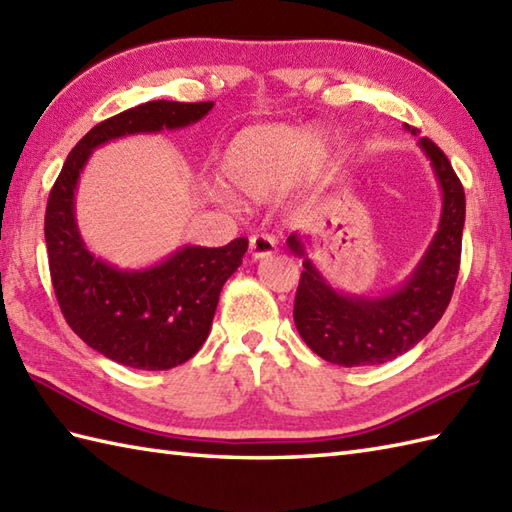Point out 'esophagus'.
<instances>
[{"instance_id":"obj_1","label":"esophagus","mask_w":512,"mask_h":512,"mask_svg":"<svg viewBox=\"0 0 512 512\" xmlns=\"http://www.w3.org/2000/svg\"><path fill=\"white\" fill-rule=\"evenodd\" d=\"M275 250H277V239L273 235L257 233V235L250 237V255H253L255 259L273 255Z\"/></svg>"}]
</instances>
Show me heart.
<instances>
[{"label":"heart","instance_id":"1","mask_svg":"<svg viewBox=\"0 0 512 512\" xmlns=\"http://www.w3.org/2000/svg\"><path fill=\"white\" fill-rule=\"evenodd\" d=\"M332 145L306 127L268 123L237 132L220 156L228 189L248 200H266L292 180L314 182L330 165Z\"/></svg>","mask_w":512,"mask_h":512}]
</instances>
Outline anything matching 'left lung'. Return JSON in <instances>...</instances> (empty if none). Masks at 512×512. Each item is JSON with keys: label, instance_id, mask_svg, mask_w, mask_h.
Instances as JSON below:
<instances>
[{"label": "left lung", "instance_id": "obj_1", "mask_svg": "<svg viewBox=\"0 0 512 512\" xmlns=\"http://www.w3.org/2000/svg\"><path fill=\"white\" fill-rule=\"evenodd\" d=\"M407 129L416 134L413 127ZM420 147L440 182L442 217L418 268L398 290L372 299L343 295L306 257L297 233L288 237L292 253L306 257L292 317L301 339L328 363L343 367L387 363L420 343L449 306L462 255L464 187L433 140L420 138Z\"/></svg>", "mask_w": 512, "mask_h": 512}]
</instances>
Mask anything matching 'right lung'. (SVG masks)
I'll use <instances>...</instances> for the list:
<instances>
[{"label": "right lung", "mask_w": 512, "mask_h": 512, "mask_svg": "<svg viewBox=\"0 0 512 512\" xmlns=\"http://www.w3.org/2000/svg\"><path fill=\"white\" fill-rule=\"evenodd\" d=\"M213 101H149L94 125L63 162L46 206L50 279L74 334L112 361L134 369H171L209 336L220 290L248 248L237 237L220 248L184 246L145 270H118L94 257L74 220L79 173L96 147L129 134L180 129L211 112Z\"/></svg>", "instance_id": "obj_1"}]
</instances>
